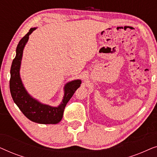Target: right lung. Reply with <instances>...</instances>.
I'll use <instances>...</instances> for the list:
<instances>
[{
    "mask_svg": "<svg viewBox=\"0 0 157 157\" xmlns=\"http://www.w3.org/2000/svg\"><path fill=\"white\" fill-rule=\"evenodd\" d=\"M36 29V28H31L17 46L16 57L10 68V91L14 103L28 119L38 124H56L61 121L66 104L81 86V81L77 79L66 83L64 86L63 98L57 107L42 104L28 93L21 81L20 68L23 48L29 40V35Z\"/></svg>",
    "mask_w": 157,
    "mask_h": 157,
    "instance_id": "add662e5",
    "label": "right lung"
}]
</instances>
